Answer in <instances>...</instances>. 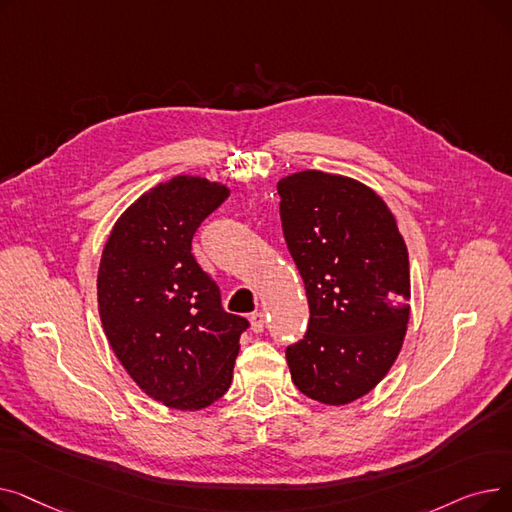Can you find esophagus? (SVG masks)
I'll list each match as a JSON object with an SVG mask.
<instances>
[{
  "mask_svg": "<svg viewBox=\"0 0 512 512\" xmlns=\"http://www.w3.org/2000/svg\"><path fill=\"white\" fill-rule=\"evenodd\" d=\"M249 319H251V330H253L255 334H261L263 328H265V315L259 313V311H255V313H251Z\"/></svg>",
  "mask_w": 512,
  "mask_h": 512,
  "instance_id": "obj_1",
  "label": "esophagus"
}]
</instances>
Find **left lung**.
Returning a JSON list of instances; mask_svg holds the SVG:
<instances>
[{
	"label": "left lung",
	"instance_id": "left-lung-1",
	"mask_svg": "<svg viewBox=\"0 0 512 512\" xmlns=\"http://www.w3.org/2000/svg\"><path fill=\"white\" fill-rule=\"evenodd\" d=\"M278 195L309 301L305 338L286 348L292 382L342 407L384 380L405 342L407 245L384 199L355 178L303 170L282 178Z\"/></svg>",
	"mask_w": 512,
	"mask_h": 512
}]
</instances>
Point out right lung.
I'll list each match as a JSON object with an SVG mask.
<instances>
[{"label": "right lung", "mask_w": 512, "mask_h": 512, "mask_svg": "<svg viewBox=\"0 0 512 512\" xmlns=\"http://www.w3.org/2000/svg\"><path fill=\"white\" fill-rule=\"evenodd\" d=\"M228 195L203 176L159 182L120 215L101 253L107 342L137 386L170 409L199 411L228 392L249 328L222 309L218 284L191 253L197 228Z\"/></svg>", "instance_id": "1"}]
</instances>
